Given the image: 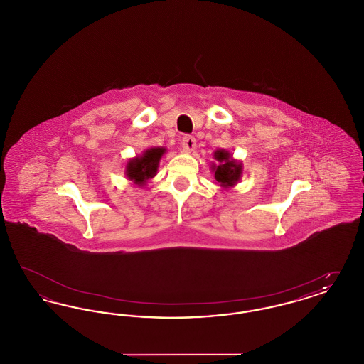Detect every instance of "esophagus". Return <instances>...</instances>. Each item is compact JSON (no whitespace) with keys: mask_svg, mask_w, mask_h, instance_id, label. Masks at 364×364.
Here are the masks:
<instances>
[{"mask_svg":"<svg viewBox=\"0 0 364 364\" xmlns=\"http://www.w3.org/2000/svg\"><path fill=\"white\" fill-rule=\"evenodd\" d=\"M181 146H183V149L186 151H192L195 149V146H196V139L193 138L192 135H186V136H183Z\"/></svg>","mask_w":364,"mask_h":364,"instance_id":"34e87169","label":"esophagus"}]
</instances>
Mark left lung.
<instances>
[{
  "label": "left lung",
  "mask_w": 364,
  "mask_h": 364,
  "mask_svg": "<svg viewBox=\"0 0 364 364\" xmlns=\"http://www.w3.org/2000/svg\"><path fill=\"white\" fill-rule=\"evenodd\" d=\"M214 159L217 161V164L211 166V171L214 172V177L218 184L224 188L236 186L237 181L242 178V162L233 159L230 153L226 150H217L214 153Z\"/></svg>",
  "instance_id": "left-lung-1"
}]
</instances>
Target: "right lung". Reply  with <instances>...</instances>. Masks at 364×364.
<instances>
[{
	"label": "right lung",
	"mask_w": 364,
	"mask_h": 364,
	"mask_svg": "<svg viewBox=\"0 0 364 364\" xmlns=\"http://www.w3.org/2000/svg\"><path fill=\"white\" fill-rule=\"evenodd\" d=\"M166 149L164 147H151L146 150L140 156H135L128 161L125 174L136 186H144L147 180L153 178L158 171L159 159L165 154Z\"/></svg>",
	"instance_id": "obj_1"
}]
</instances>
